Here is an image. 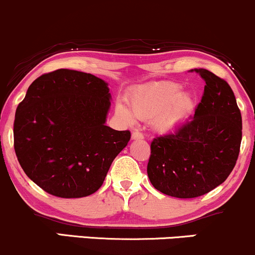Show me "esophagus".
Masks as SVG:
<instances>
[{
    "mask_svg": "<svg viewBox=\"0 0 255 255\" xmlns=\"http://www.w3.org/2000/svg\"><path fill=\"white\" fill-rule=\"evenodd\" d=\"M132 139H143L144 138V136H143L142 132H139V131H133L132 132Z\"/></svg>",
    "mask_w": 255,
    "mask_h": 255,
    "instance_id": "1",
    "label": "esophagus"
}]
</instances>
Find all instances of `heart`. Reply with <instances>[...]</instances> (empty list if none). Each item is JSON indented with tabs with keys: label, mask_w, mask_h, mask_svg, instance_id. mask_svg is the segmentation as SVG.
Listing matches in <instances>:
<instances>
[{
	"label": "heart",
	"mask_w": 255,
	"mask_h": 255,
	"mask_svg": "<svg viewBox=\"0 0 255 255\" xmlns=\"http://www.w3.org/2000/svg\"><path fill=\"white\" fill-rule=\"evenodd\" d=\"M180 85L170 81L155 82L137 89L128 98V109L118 105L117 113L127 124H133L134 117L144 121L154 119L160 131H169L186 119L194 103L191 94L180 91Z\"/></svg>",
	"instance_id": "obj_1"
}]
</instances>
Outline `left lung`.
<instances>
[{
	"label": "left lung",
	"instance_id": "left-lung-1",
	"mask_svg": "<svg viewBox=\"0 0 255 255\" xmlns=\"http://www.w3.org/2000/svg\"><path fill=\"white\" fill-rule=\"evenodd\" d=\"M205 81L194 116L175 132L150 144L149 180L176 198H196L226 181L238 161L242 118L230 86L206 69H194Z\"/></svg>",
	"mask_w": 255,
	"mask_h": 255
}]
</instances>
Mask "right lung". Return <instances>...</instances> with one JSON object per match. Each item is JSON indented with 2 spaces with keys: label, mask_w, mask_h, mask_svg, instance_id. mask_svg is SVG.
I'll use <instances>...</instances> for the list:
<instances>
[{
  "label": "right lung",
  "mask_w": 255,
  "mask_h": 255,
  "mask_svg": "<svg viewBox=\"0 0 255 255\" xmlns=\"http://www.w3.org/2000/svg\"><path fill=\"white\" fill-rule=\"evenodd\" d=\"M110 98L105 81L69 69L41 75L28 87L15 112L14 149L45 192L81 198L101 187L131 137L105 125Z\"/></svg>",
  "instance_id": "add662e5"
}]
</instances>
